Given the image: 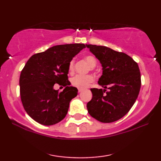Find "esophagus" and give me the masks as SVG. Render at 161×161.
<instances>
[{
  "instance_id": "esophagus-1",
  "label": "esophagus",
  "mask_w": 161,
  "mask_h": 161,
  "mask_svg": "<svg viewBox=\"0 0 161 161\" xmlns=\"http://www.w3.org/2000/svg\"><path fill=\"white\" fill-rule=\"evenodd\" d=\"M82 91H83L82 88H78V92H79V93H80V92H81Z\"/></svg>"
}]
</instances>
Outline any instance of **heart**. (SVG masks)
Segmentation results:
<instances>
[{"instance_id": "heart-1", "label": "heart", "mask_w": 161, "mask_h": 161, "mask_svg": "<svg viewBox=\"0 0 161 161\" xmlns=\"http://www.w3.org/2000/svg\"><path fill=\"white\" fill-rule=\"evenodd\" d=\"M84 59L86 61L90 66L91 70H93L94 67L96 66L97 60L95 57L91 54H86L84 57ZM68 69L69 73H73L75 70V61L72 59L68 63ZM94 81V77L91 75H76L71 79V84L73 86L77 87L78 88H84L87 87L91 83Z\"/></svg>"}]
</instances>
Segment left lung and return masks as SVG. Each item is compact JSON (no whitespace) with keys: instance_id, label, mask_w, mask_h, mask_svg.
<instances>
[{"instance_id":"left-lung-1","label":"left lung","mask_w":161,"mask_h":161,"mask_svg":"<svg viewBox=\"0 0 161 161\" xmlns=\"http://www.w3.org/2000/svg\"><path fill=\"white\" fill-rule=\"evenodd\" d=\"M103 67L98 84L107 89L91 88L88 112L97 120L110 123L127 114L137 99L141 86L137 62L127 54L108 47L86 44Z\"/></svg>"}]
</instances>
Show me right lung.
<instances>
[{
  "label": "right lung",
  "instance_id": "obj_1",
  "mask_svg": "<svg viewBox=\"0 0 161 161\" xmlns=\"http://www.w3.org/2000/svg\"><path fill=\"white\" fill-rule=\"evenodd\" d=\"M84 43L53 46L32 55L21 70L19 79L20 100L27 114L39 124L53 125L66 117L77 88L69 86L68 63ZM56 83L66 88L61 92L53 89Z\"/></svg>",
  "mask_w": 161,
  "mask_h": 161
}]
</instances>
